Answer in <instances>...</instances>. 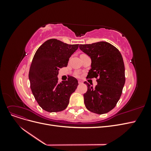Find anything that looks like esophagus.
<instances>
[{
	"mask_svg": "<svg viewBox=\"0 0 151 151\" xmlns=\"http://www.w3.org/2000/svg\"><path fill=\"white\" fill-rule=\"evenodd\" d=\"M78 83H79V84H81L82 83H83V81H81V80H79V81H78Z\"/></svg>",
	"mask_w": 151,
	"mask_h": 151,
	"instance_id": "esophagus-1",
	"label": "esophagus"
}]
</instances>
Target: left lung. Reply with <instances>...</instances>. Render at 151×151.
<instances>
[{
  "label": "left lung",
  "mask_w": 151,
  "mask_h": 151,
  "mask_svg": "<svg viewBox=\"0 0 151 151\" xmlns=\"http://www.w3.org/2000/svg\"><path fill=\"white\" fill-rule=\"evenodd\" d=\"M79 48L91 59L88 78H98L93 88L88 86L84 94V104L90 111L101 115L115 108L125 83V66L120 52L106 42L80 45Z\"/></svg>",
  "instance_id": "obj_1"
}]
</instances>
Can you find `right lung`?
Here are the masks:
<instances>
[{
  "instance_id": "1",
  "label": "right lung",
  "mask_w": 151,
  "mask_h": 151,
  "mask_svg": "<svg viewBox=\"0 0 151 151\" xmlns=\"http://www.w3.org/2000/svg\"><path fill=\"white\" fill-rule=\"evenodd\" d=\"M79 45H68L57 39L46 41L38 48L29 72L31 89L40 106L48 112L65 109L78 81L74 77L59 83L60 68L67 67Z\"/></svg>"
}]
</instances>
